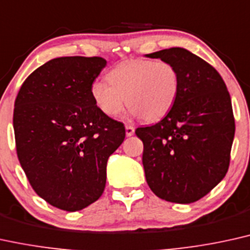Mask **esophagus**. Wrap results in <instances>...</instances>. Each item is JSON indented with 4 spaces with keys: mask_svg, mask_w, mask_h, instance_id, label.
<instances>
[{
    "mask_svg": "<svg viewBox=\"0 0 250 250\" xmlns=\"http://www.w3.org/2000/svg\"><path fill=\"white\" fill-rule=\"evenodd\" d=\"M134 133H135V128L133 127V125H125V135H127L128 137L133 136Z\"/></svg>",
    "mask_w": 250,
    "mask_h": 250,
    "instance_id": "obj_1",
    "label": "esophagus"
}]
</instances>
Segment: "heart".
<instances>
[{
    "label": "heart",
    "instance_id": "b5f03b06",
    "mask_svg": "<svg viewBox=\"0 0 250 250\" xmlns=\"http://www.w3.org/2000/svg\"><path fill=\"white\" fill-rule=\"evenodd\" d=\"M107 80L96 79L91 85V95L99 109L115 117L127 104L131 115L146 122L163 119L180 88L178 70L165 60H127L108 72Z\"/></svg>",
    "mask_w": 250,
    "mask_h": 250
}]
</instances>
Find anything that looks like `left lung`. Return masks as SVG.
Listing matches in <instances>:
<instances>
[{
	"label": "left lung",
	"mask_w": 250,
	"mask_h": 250,
	"mask_svg": "<svg viewBox=\"0 0 250 250\" xmlns=\"http://www.w3.org/2000/svg\"><path fill=\"white\" fill-rule=\"evenodd\" d=\"M173 64L180 88L167 115L137 128L142 163L151 191L170 203L205 197L226 176L235 133L229 93L218 71L183 47L146 55Z\"/></svg>",
	"instance_id": "left-lung-1"
}]
</instances>
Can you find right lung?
I'll list each match as a JSON object with an SVG mask.
<instances>
[{
    "mask_svg": "<svg viewBox=\"0 0 250 250\" xmlns=\"http://www.w3.org/2000/svg\"><path fill=\"white\" fill-rule=\"evenodd\" d=\"M106 65L101 57L55 58L26 78L15 100L21 167L39 197L67 212L101 197L108 157L125 136L123 123L102 113L91 95Z\"/></svg>",
    "mask_w": 250,
    "mask_h": 250,
    "instance_id": "right-lung-1",
    "label": "right lung"
}]
</instances>
